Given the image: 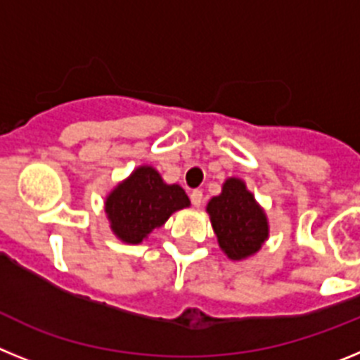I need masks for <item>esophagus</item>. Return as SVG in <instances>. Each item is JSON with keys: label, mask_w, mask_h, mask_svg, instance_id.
I'll return each mask as SVG.
<instances>
[{"label": "esophagus", "mask_w": 360, "mask_h": 360, "mask_svg": "<svg viewBox=\"0 0 360 360\" xmlns=\"http://www.w3.org/2000/svg\"><path fill=\"white\" fill-rule=\"evenodd\" d=\"M191 202H193V205H195V207H202V203H203L202 191H193V193H191Z\"/></svg>", "instance_id": "esophagus-1"}]
</instances>
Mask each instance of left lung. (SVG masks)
I'll return each mask as SVG.
<instances>
[{
  "mask_svg": "<svg viewBox=\"0 0 360 360\" xmlns=\"http://www.w3.org/2000/svg\"><path fill=\"white\" fill-rule=\"evenodd\" d=\"M207 214L219 249L232 262L249 259L269 240L270 227L265 209L241 178L225 180L221 193L209 200Z\"/></svg>",
  "mask_w": 360,
  "mask_h": 360,
  "instance_id": "left-lung-1",
  "label": "left lung"
}]
</instances>
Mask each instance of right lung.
I'll use <instances>...</instances> for the list:
<instances>
[{"instance_id":"add662e5","label":"right lung","mask_w":360,"mask_h":360,"mask_svg":"<svg viewBox=\"0 0 360 360\" xmlns=\"http://www.w3.org/2000/svg\"><path fill=\"white\" fill-rule=\"evenodd\" d=\"M186 191L178 184H165L153 165H139L117 184L104 200V212L111 232L120 241L139 245L176 211L189 207Z\"/></svg>"}]
</instances>
